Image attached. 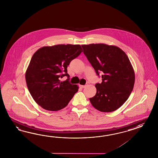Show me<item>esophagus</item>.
Wrapping results in <instances>:
<instances>
[{"mask_svg": "<svg viewBox=\"0 0 158 158\" xmlns=\"http://www.w3.org/2000/svg\"><path fill=\"white\" fill-rule=\"evenodd\" d=\"M87 85H81V86H80V87H81V89H83V88H85V87H86V86H87Z\"/></svg>", "mask_w": 158, "mask_h": 158, "instance_id": "34e87169", "label": "esophagus"}]
</instances>
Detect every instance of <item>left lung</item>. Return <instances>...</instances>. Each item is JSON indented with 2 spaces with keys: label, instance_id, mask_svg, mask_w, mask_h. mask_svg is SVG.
<instances>
[{
  "label": "left lung",
  "instance_id": "left-lung-1",
  "mask_svg": "<svg viewBox=\"0 0 158 158\" xmlns=\"http://www.w3.org/2000/svg\"><path fill=\"white\" fill-rule=\"evenodd\" d=\"M85 56L102 75L96 83L95 95L89 98L93 107L101 112L114 111L128 99L134 88L135 73L126 54L118 47L106 44L81 45Z\"/></svg>",
  "mask_w": 158,
  "mask_h": 158
}]
</instances>
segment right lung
Wrapping results in <instances>:
<instances>
[{
	"mask_svg": "<svg viewBox=\"0 0 158 158\" xmlns=\"http://www.w3.org/2000/svg\"><path fill=\"white\" fill-rule=\"evenodd\" d=\"M79 44L44 46L35 52L26 72L30 93L43 108L56 111L65 107L77 93V85L69 83L67 66L82 52ZM66 76L68 79L60 82Z\"/></svg>",
	"mask_w": 158,
	"mask_h": 158,
	"instance_id": "add662e5",
	"label": "right lung"
}]
</instances>
